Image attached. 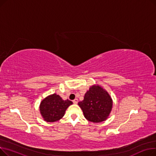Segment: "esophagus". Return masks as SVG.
<instances>
[{
  "label": "esophagus",
  "instance_id": "obj_1",
  "mask_svg": "<svg viewBox=\"0 0 156 156\" xmlns=\"http://www.w3.org/2000/svg\"><path fill=\"white\" fill-rule=\"evenodd\" d=\"M73 103L75 104H78V100L77 99H75V100H73Z\"/></svg>",
  "mask_w": 156,
  "mask_h": 156
}]
</instances>
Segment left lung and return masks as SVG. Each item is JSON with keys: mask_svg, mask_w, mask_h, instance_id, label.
<instances>
[{"mask_svg": "<svg viewBox=\"0 0 156 156\" xmlns=\"http://www.w3.org/2000/svg\"><path fill=\"white\" fill-rule=\"evenodd\" d=\"M85 118L93 122H100L108 118L112 107L109 94L101 87L93 85L86 92L83 101L78 102Z\"/></svg>", "mask_w": 156, "mask_h": 156, "instance_id": "8db88e82", "label": "left lung"}]
</instances>
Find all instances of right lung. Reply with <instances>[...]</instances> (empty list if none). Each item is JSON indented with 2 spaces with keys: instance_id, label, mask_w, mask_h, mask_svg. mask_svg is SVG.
Listing matches in <instances>:
<instances>
[{
  "instance_id": "add662e5",
  "label": "right lung",
  "mask_w": 156,
  "mask_h": 156,
  "mask_svg": "<svg viewBox=\"0 0 156 156\" xmlns=\"http://www.w3.org/2000/svg\"><path fill=\"white\" fill-rule=\"evenodd\" d=\"M72 104L71 101H64L59 95L54 94L47 96L41 102L40 114L47 122H55L64 116L66 110Z\"/></svg>"
}]
</instances>
